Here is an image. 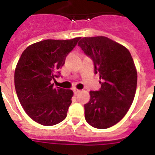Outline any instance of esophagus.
I'll use <instances>...</instances> for the list:
<instances>
[{"label": "esophagus", "mask_w": 155, "mask_h": 155, "mask_svg": "<svg viewBox=\"0 0 155 155\" xmlns=\"http://www.w3.org/2000/svg\"><path fill=\"white\" fill-rule=\"evenodd\" d=\"M73 92H74L75 95H76V94H78L79 92H80V90H79V89H73Z\"/></svg>", "instance_id": "1"}]
</instances>
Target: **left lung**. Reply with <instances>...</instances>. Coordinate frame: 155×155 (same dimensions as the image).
Here are the masks:
<instances>
[{
    "mask_svg": "<svg viewBox=\"0 0 155 155\" xmlns=\"http://www.w3.org/2000/svg\"><path fill=\"white\" fill-rule=\"evenodd\" d=\"M94 63L101 88L90 91L85 118L94 128H110L126 115L134 100L137 71L128 49L108 37H84L78 43Z\"/></svg>",
    "mask_w": 155,
    "mask_h": 155,
    "instance_id": "1",
    "label": "left lung"
}]
</instances>
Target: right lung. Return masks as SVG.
I'll use <instances>...</instances> for the list:
<instances>
[{
	"mask_svg": "<svg viewBox=\"0 0 155 155\" xmlns=\"http://www.w3.org/2000/svg\"><path fill=\"white\" fill-rule=\"evenodd\" d=\"M80 37L72 40H46L30 45L16 66L14 85L26 113L40 125L51 126L66 118L73 91L53 87L60 69Z\"/></svg>",
	"mask_w": 155,
	"mask_h": 155,
	"instance_id": "add662e5",
	"label": "right lung"
}]
</instances>
